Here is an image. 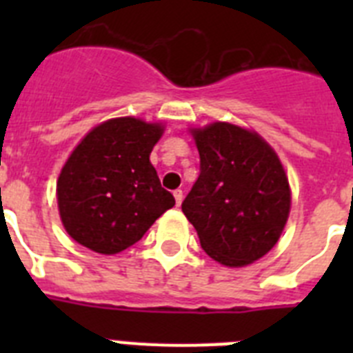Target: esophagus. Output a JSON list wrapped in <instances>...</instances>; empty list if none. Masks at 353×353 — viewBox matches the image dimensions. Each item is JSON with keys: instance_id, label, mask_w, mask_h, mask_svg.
<instances>
[{"instance_id": "obj_1", "label": "esophagus", "mask_w": 353, "mask_h": 353, "mask_svg": "<svg viewBox=\"0 0 353 353\" xmlns=\"http://www.w3.org/2000/svg\"><path fill=\"white\" fill-rule=\"evenodd\" d=\"M173 196H174V201H176V205H182V199H183L182 189H176V191L173 192Z\"/></svg>"}]
</instances>
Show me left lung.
<instances>
[{
    "label": "left lung",
    "instance_id": "left-lung-1",
    "mask_svg": "<svg viewBox=\"0 0 353 353\" xmlns=\"http://www.w3.org/2000/svg\"><path fill=\"white\" fill-rule=\"evenodd\" d=\"M199 176L182 212L208 256L244 267L265 256L288 221L290 183L270 145L252 130L226 121L192 129Z\"/></svg>",
    "mask_w": 353,
    "mask_h": 353
}]
</instances>
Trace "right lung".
I'll list each match as a JSON object with an SVG mask.
<instances>
[{"label": "right lung", "mask_w": 353, "mask_h": 353, "mask_svg": "<svg viewBox=\"0 0 353 353\" xmlns=\"http://www.w3.org/2000/svg\"><path fill=\"white\" fill-rule=\"evenodd\" d=\"M164 127L139 118L108 120L74 148L56 183L60 217L77 244L117 254L136 244L174 205L150 154Z\"/></svg>", "instance_id": "1"}]
</instances>
